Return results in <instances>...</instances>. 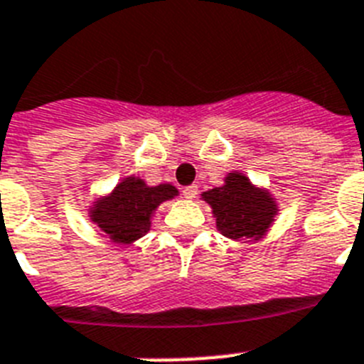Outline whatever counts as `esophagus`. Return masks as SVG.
I'll return each instance as SVG.
<instances>
[{
	"mask_svg": "<svg viewBox=\"0 0 364 364\" xmlns=\"http://www.w3.org/2000/svg\"><path fill=\"white\" fill-rule=\"evenodd\" d=\"M196 194H198V187H194V185L183 188V196L188 198V200H192V198H196Z\"/></svg>",
	"mask_w": 364,
	"mask_h": 364,
	"instance_id": "esophagus-1",
	"label": "esophagus"
}]
</instances>
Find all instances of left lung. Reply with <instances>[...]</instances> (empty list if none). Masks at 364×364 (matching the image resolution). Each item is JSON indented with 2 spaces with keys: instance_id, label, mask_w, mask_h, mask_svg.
I'll return each mask as SVG.
<instances>
[{
  "instance_id": "8db88e82",
  "label": "left lung",
  "mask_w": 364,
  "mask_h": 364,
  "mask_svg": "<svg viewBox=\"0 0 364 364\" xmlns=\"http://www.w3.org/2000/svg\"><path fill=\"white\" fill-rule=\"evenodd\" d=\"M203 200L213 207L220 233L235 240L261 237L276 215L272 198L240 173H231L224 187L203 192Z\"/></svg>"
}]
</instances>
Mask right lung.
<instances>
[{
	"mask_svg": "<svg viewBox=\"0 0 364 364\" xmlns=\"http://www.w3.org/2000/svg\"><path fill=\"white\" fill-rule=\"evenodd\" d=\"M176 194L172 185L148 187L136 177H127L111 196L97 201L92 220L114 242L129 244L148 233L149 216L164 200Z\"/></svg>",
	"mask_w": 364,
	"mask_h": 364,
	"instance_id": "add662e5",
	"label": "right lung"
}]
</instances>
